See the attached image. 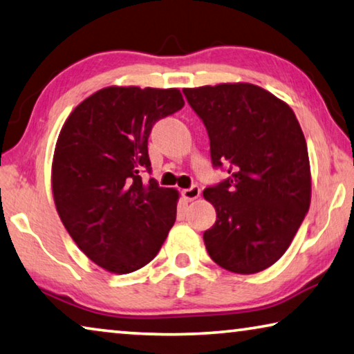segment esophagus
I'll list each match as a JSON object with an SVG mask.
<instances>
[{"label":"esophagus","instance_id":"34e87169","mask_svg":"<svg viewBox=\"0 0 354 354\" xmlns=\"http://www.w3.org/2000/svg\"><path fill=\"white\" fill-rule=\"evenodd\" d=\"M200 192L201 190L198 186H192V187L183 190V197L189 201H192V200H197L200 197Z\"/></svg>","mask_w":354,"mask_h":354}]
</instances>
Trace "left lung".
I'll list each match as a JSON object with an SVG mask.
<instances>
[{"label":"left lung","instance_id":"1","mask_svg":"<svg viewBox=\"0 0 354 354\" xmlns=\"http://www.w3.org/2000/svg\"><path fill=\"white\" fill-rule=\"evenodd\" d=\"M205 122L214 167L230 176L203 197L216 223L203 234L212 261L227 271L255 274L290 248L310 206L307 143L288 104L252 83L184 88Z\"/></svg>","mask_w":354,"mask_h":354}]
</instances>
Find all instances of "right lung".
I'll return each mask as SVG.
<instances>
[{"mask_svg": "<svg viewBox=\"0 0 354 354\" xmlns=\"http://www.w3.org/2000/svg\"><path fill=\"white\" fill-rule=\"evenodd\" d=\"M178 88L106 86L78 104L56 140L52 190L67 233L89 260L129 274L153 260L176 221L179 192L142 181L154 122L181 110Z\"/></svg>", "mask_w": 354, "mask_h": 354, "instance_id": "1", "label": "right lung"}]
</instances>
